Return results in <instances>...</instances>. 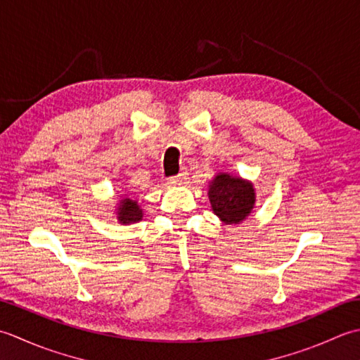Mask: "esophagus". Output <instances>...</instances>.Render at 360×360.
Segmentation results:
<instances>
[{"label": "esophagus", "instance_id": "34e87169", "mask_svg": "<svg viewBox=\"0 0 360 360\" xmlns=\"http://www.w3.org/2000/svg\"><path fill=\"white\" fill-rule=\"evenodd\" d=\"M188 175H189L188 169H186V167H183L180 174L175 175V177H171L169 180H167V183H171V185H180V183H183L188 179Z\"/></svg>", "mask_w": 360, "mask_h": 360}]
</instances>
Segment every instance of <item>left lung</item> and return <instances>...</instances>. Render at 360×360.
I'll return each mask as SVG.
<instances>
[{"mask_svg":"<svg viewBox=\"0 0 360 360\" xmlns=\"http://www.w3.org/2000/svg\"><path fill=\"white\" fill-rule=\"evenodd\" d=\"M208 199L212 212L224 225H239L253 212L256 191L250 180L219 172L208 185Z\"/></svg>","mask_w":360,"mask_h":360,"instance_id":"8db88e82","label":"left lung"}]
</instances>
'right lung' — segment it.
Instances as JSON below:
<instances>
[{
  "label": "right lung",
  "mask_w": 360,
  "mask_h": 360,
  "mask_svg": "<svg viewBox=\"0 0 360 360\" xmlns=\"http://www.w3.org/2000/svg\"><path fill=\"white\" fill-rule=\"evenodd\" d=\"M116 221L121 225H130V224H136L143 219L144 211L141 203L135 199H130L127 194H121L120 200L116 202L115 212Z\"/></svg>",
  "instance_id": "right-lung-1"
}]
</instances>
